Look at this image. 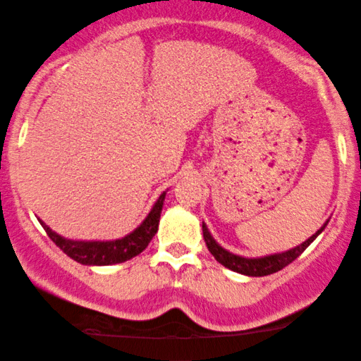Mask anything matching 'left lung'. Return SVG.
Wrapping results in <instances>:
<instances>
[{"label":"left lung","mask_w":361,"mask_h":361,"mask_svg":"<svg viewBox=\"0 0 361 361\" xmlns=\"http://www.w3.org/2000/svg\"><path fill=\"white\" fill-rule=\"evenodd\" d=\"M326 225H327V221L324 224V226H321V228L317 230V232L312 235L310 238H307L303 244L295 247V249H290V250H286V252H281V254H273V256L257 257V259H247V257L235 256V254L225 250L224 247H220L216 242L213 240V237L209 235L208 228H206L204 224H202V237H204V242H206V245H208L209 252H212L214 259H216L220 264H224L225 268L232 269V271H235V273L247 274V276H268V274L276 273V271L283 269L285 266H288L290 262H293L295 259L300 256L303 250H305L307 247H309L312 242L315 240V237H317V235L321 233L324 228H326Z\"/></svg>","instance_id":"left-lung-1"}]
</instances>
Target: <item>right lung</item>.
<instances>
[{
    "mask_svg": "<svg viewBox=\"0 0 361 361\" xmlns=\"http://www.w3.org/2000/svg\"><path fill=\"white\" fill-rule=\"evenodd\" d=\"M165 192L160 194V197L157 200L155 206L149 212L147 220L143 221L133 233H129L128 237L121 238V240H112V242H75V240H66V238L59 237L58 233H54L47 225H44L47 235L56 245L63 250L64 254H68L71 259H75L80 264H88V266H107V264H117V262H124L133 259L137 254L143 252L147 249L149 240L155 237L157 230H159V221H160V213L161 206H164Z\"/></svg>",
    "mask_w": 361,
    "mask_h": 361,
    "instance_id": "obj_1",
    "label": "right lung"
}]
</instances>
